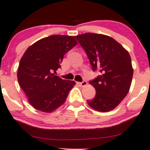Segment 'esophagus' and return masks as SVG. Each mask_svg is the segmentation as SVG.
<instances>
[{"label": "esophagus", "instance_id": "34e87169", "mask_svg": "<svg viewBox=\"0 0 150 150\" xmlns=\"http://www.w3.org/2000/svg\"><path fill=\"white\" fill-rule=\"evenodd\" d=\"M87 84H88V83H87L86 81H83L81 83H78V85L79 86H80L81 87H85L86 86H87Z\"/></svg>", "mask_w": 150, "mask_h": 150}]
</instances>
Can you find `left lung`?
<instances>
[{"label":"left lung","mask_w":150,"mask_h":150,"mask_svg":"<svg viewBox=\"0 0 150 150\" xmlns=\"http://www.w3.org/2000/svg\"><path fill=\"white\" fill-rule=\"evenodd\" d=\"M75 38L86 51L92 69L101 72L90 82L95 88L96 95L88 100V105L97 111L112 110L125 99L132 84L134 69L129 52L105 35L87 33Z\"/></svg>","instance_id":"1"}]
</instances>
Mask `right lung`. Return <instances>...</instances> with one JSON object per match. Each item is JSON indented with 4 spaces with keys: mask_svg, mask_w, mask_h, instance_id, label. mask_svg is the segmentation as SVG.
I'll return each instance as SVG.
<instances>
[{
    "mask_svg": "<svg viewBox=\"0 0 150 150\" xmlns=\"http://www.w3.org/2000/svg\"><path fill=\"white\" fill-rule=\"evenodd\" d=\"M78 44L73 36L53 35L28 48L19 62L18 82L33 108L51 112L65 102L76 83L55 76L64 55Z\"/></svg>",
    "mask_w": 150,
    "mask_h": 150,
    "instance_id": "add662e5",
    "label": "right lung"
}]
</instances>
